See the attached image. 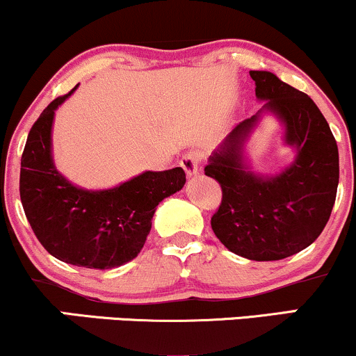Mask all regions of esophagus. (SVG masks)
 Instances as JSON below:
<instances>
[{
	"mask_svg": "<svg viewBox=\"0 0 356 356\" xmlns=\"http://www.w3.org/2000/svg\"><path fill=\"white\" fill-rule=\"evenodd\" d=\"M181 165L184 167L187 175H195L201 169V155L197 152H187L181 159Z\"/></svg>",
	"mask_w": 356,
	"mask_h": 356,
	"instance_id": "34e87169",
	"label": "esophagus"
}]
</instances>
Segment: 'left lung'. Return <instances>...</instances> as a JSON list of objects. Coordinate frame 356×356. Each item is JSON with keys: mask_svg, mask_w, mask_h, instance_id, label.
Listing matches in <instances>:
<instances>
[{"mask_svg": "<svg viewBox=\"0 0 356 356\" xmlns=\"http://www.w3.org/2000/svg\"><path fill=\"white\" fill-rule=\"evenodd\" d=\"M264 107L236 125L209 157L204 172L222 189L211 218L218 239L234 254L277 261L303 251L325 229L337 199L340 164L328 122L308 95L271 72H249ZM285 124V141L297 149L296 162L275 178L247 170L242 145L261 111Z\"/></svg>", "mask_w": 356, "mask_h": 356, "instance_id": "left-lung-1", "label": "left lung"}]
</instances>
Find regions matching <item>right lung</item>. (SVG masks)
I'll return each mask as SVG.
<instances>
[{"label": "right lung", "instance_id": "1", "mask_svg": "<svg viewBox=\"0 0 356 356\" xmlns=\"http://www.w3.org/2000/svg\"><path fill=\"white\" fill-rule=\"evenodd\" d=\"M79 87V85H76ZM76 87L55 99L31 127L22 155L19 197L42 246L63 263L112 269L144 248L159 202L186 184L182 167L147 172L107 191H85L56 170L51 157L55 110Z\"/></svg>", "mask_w": 356, "mask_h": 356}]
</instances>
